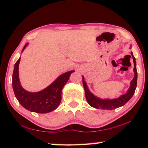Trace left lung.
<instances>
[{"instance_id":"8db88e82","label":"left lung","mask_w":148,"mask_h":148,"mask_svg":"<svg viewBox=\"0 0 148 148\" xmlns=\"http://www.w3.org/2000/svg\"><path fill=\"white\" fill-rule=\"evenodd\" d=\"M131 56L133 59L134 62V77L131 82V86L129 89L126 94L121 95L119 98L116 99H101L98 97H95L89 91L88 87L87 86L86 82L84 81V76L83 78V86L85 89V93H86V98L87 102H88L90 106L95 108L97 109H102V110H114L120 106H123L128 102L131 97L134 94L135 90H136V84H137V71L136 68V61L133 56V54L131 52Z\"/></svg>"}]
</instances>
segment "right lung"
<instances>
[{
  "label": "right lung",
  "instance_id": "1",
  "mask_svg": "<svg viewBox=\"0 0 148 148\" xmlns=\"http://www.w3.org/2000/svg\"><path fill=\"white\" fill-rule=\"evenodd\" d=\"M27 45L23 47V50ZM19 61L20 59L15 64L12 75V87L17 101L25 108L36 113H48L56 110L61 101L62 89L74 71L61 75L53 83L41 91L31 92L25 90L20 84L18 71Z\"/></svg>",
  "mask_w": 148,
  "mask_h": 148
}]
</instances>
